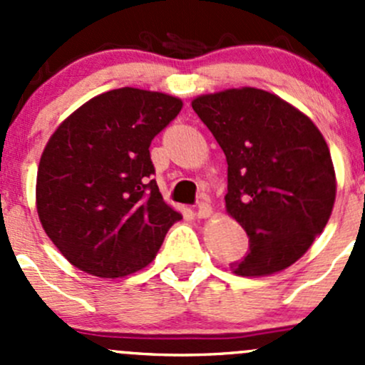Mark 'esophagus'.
<instances>
[{"label": "esophagus", "instance_id": "34e87169", "mask_svg": "<svg viewBox=\"0 0 365 365\" xmlns=\"http://www.w3.org/2000/svg\"><path fill=\"white\" fill-rule=\"evenodd\" d=\"M196 215L200 217V219H206V217L212 215V206H210L208 201H201V203L197 205Z\"/></svg>", "mask_w": 365, "mask_h": 365}]
</instances>
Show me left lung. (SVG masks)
<instances>
[{"label":"left lung","mask_w":365,"mask_h":365,"mask_svg":"<svg viewBox=\"0 0 365 365\" xmlns=\"http://www.w3.org/2000/svg\"><path fill=\"white\" fill-rule=\"evenodd\" d=\"M192 109L226 155V210L249 237L247 256L231 270L244 277L284 270L332 213L336 171L325 138L304 113L257 88L201 95Z\"/></svg>","instance_id":"1"}]
</instances>
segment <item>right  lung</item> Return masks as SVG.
Wrapping results in <instances>:
<instances>
[{
  "label": "right lung",
  "mask_w": 365,
  "mask_h": 365,
  "mask_svg": "<svg viewBox=\"0 0 365 365\" xmlns=\"http://www.w3.org/2000/svg\"><path fill=\"white\" fill-rule=\"evenodd\" d=\"M159 91L97 95L51 135L36 173V212L58 251L86 274L114 279L152 263L182 219L159 192L150 145L182 111Z\"/></svg>",
  "instance_id": "right-lung-1"
}]
</instances>
